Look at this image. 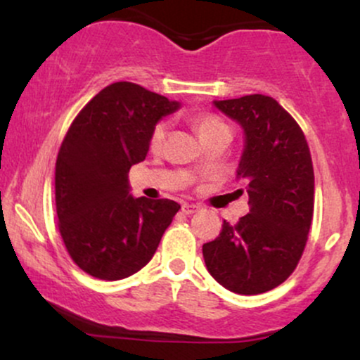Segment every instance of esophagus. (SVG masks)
<instances>
[{
    "instance_id": "esophagus-1",
    "label": "esophagus",
    "mask_w": 360,
    "mask_h": 360,
    "mask_svg": "<svg viewBox=\"0 0 360 360\" xmlns=\"http://www.w3.org/2000/svg\"><path fill=\"white\" fill-rule=\"evenodd\" d=\"M183 213H186V214H193V213H196L198 210H200V206L198 205H191V203H184L183 205Z\"/></svg>"
}]
</instances>
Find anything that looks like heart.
Returning <instances> with one entry per match:
<instances>
[{
  "label": "heart",
  "instance_id": "obj_1",
  "mask_svg": "<svg viewBox=\"0 0 360 360\" xmlns=\"http://www.w3.org/2000/svg\"><path fill=\"white\" fill-rule=\"evenodd\" d=\"M194 127H196L198 134L201 135V139H206L208 135H212L218 130H223V128H229L220 118L214 117V115H210V113L198 115V117L194 118ZM166 128H167V125L164 122L157 123V125L154 127V130H152V134H150V147L152 148H159L160 146H162L164 137H166Z\"/></svg>",
  "mask_w": 360,
  "mask_h": 360
}]
</instances>
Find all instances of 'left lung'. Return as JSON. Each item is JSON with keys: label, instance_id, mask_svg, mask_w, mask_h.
<instances>
[{"label": "left lung", "instance_id": "8db88e82", "mask_svg": "<svg viewBox=\"0 0 360 360\" xmlns=\"http://www.w3.org/2000/svg\"><path fill=\"white\" fill-rule=\"evenodd\" d=\"M213 105L243 128L237 177L250 212L237 225L223 221L220 235L203 245L205 264L229 291L260 295L292 274L307 245L315 205L311 155L303 130L274 98L249 94Z\"/></svg>", "mask_w": 360, "mask_h": 360}]
</instances>
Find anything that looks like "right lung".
I'll return each mask as SVG.
<instances>
[{"label": "right lung", "mask_w": 360, "mask_h": 360, "mask_svg": "<svg viewBox=\"0 0 360 360\" xmlns=\"http://www.w3.org/2000/svg\"><path fill=\"white\" fill-rule=\"evenodd\" d=\"M179 103L134 82H113L79 111L56 162L60 237L82 271L118 281L154 257L181 206L134 198L128 171L146 159L150 134Z\"/></svg>", "instance_id": "obj_1"}]
</instances>
